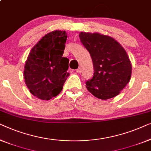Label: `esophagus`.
<instances>
[{
    "mask_svg": "<svg viewBox=\"0 0 151 151\" xmlns=\"http://www.w3.org/2000/svg\"><path fill=\"white\" fill-rule=\"evenodd\" d=\"M81 70H82L81 68H78L76 70V72L77 73H81Z\"/></svg>",
    "mask_w": 151,
    "mask_h": 151,
    "instance_id": "34e87169",
    "label": "esophagus"
}]
</instances>
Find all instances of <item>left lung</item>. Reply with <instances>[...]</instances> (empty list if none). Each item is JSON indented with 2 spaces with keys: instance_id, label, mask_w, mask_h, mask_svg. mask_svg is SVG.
<instances>
[{
  "instance_id": "1",
  "label": "left lung",
  "mask_w": 151,
  "mask_h": 151,
  "mask_svg": "<svg viewBox=\"0 0 151 151\" xmlns=\"http://www.w3.org/2000/svg\"><path fill=\"white\" fill-rule=\"evenodd\" d=\"M79 37L94 65V76L86 83L88 90L102 100L116 96L131 78L132 66L127 52L109 36L81 32Z\"/></svg>"
}]
</instances>
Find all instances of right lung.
<instances>
[{
  "mask_svg": "<svg viewBox=\"0 0 151 151\" xmlns=\"http://www.w3.org/2000/svg\"><path fill=\"white\" fill-rule=\"evenodd\" d=\"M66 40L65 31H52L30 51L24 65V78L30 92L38 99L48 101L62 90L69 76V59L62 57Z\"/></svg>",
  "mask_w": 151,
  "mask_h": 151,
  "instance_id": "add662e5",
  "label": "right lung"
}]
</instances>
